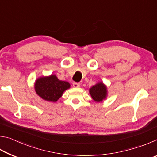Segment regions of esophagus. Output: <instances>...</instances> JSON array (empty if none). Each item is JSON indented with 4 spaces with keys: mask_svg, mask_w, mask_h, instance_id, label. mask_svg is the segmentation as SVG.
I'll use <instances>...</instances> for the list:
<instances>
[{
    "mask_svg": "<svg viewBox=\"0 0 157 157\" xmlns=\"http://www.w3.org/2000/svg\"><path fill=\"white\" fill-rule=\"evenodd\" d=\"M73 87H75V88H78V87L80 86V84L78 83V82H73Z\"/></svg>",
    "mask_w": 157,
    "mask_h": 157,
    "instance_id": "1",
    "label": "esophagus"
}]
</instances>
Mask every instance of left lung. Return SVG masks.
Listing matches in <instances>:
<instances>
[{
    "instance_id": "8db88e82",
    "label": "left lung",
    "mask_w": 157,
    "mask_h": 157,
    "mask_svg": "<svg viewBox=\"0 0 157 157\" xmlns=\"http://www.w3.org/2000/svg\"><path fill=\"white\" fill-rule=\"evenodd\" d=\"M90 94L95 102H102L107 96V88L102 82L93 86L89 90Z\"/></svg>"
}]
</instances>
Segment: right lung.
Instances as JSON below:
<instances>
[{
  "mask_svg": "<svg viewBox=\"0 0 157 157\" xmlns=\"http://www.w3.org/2000/svg\"><path fill=\"white\" fill-rule=\"evenodd\" d=\"M34 88L36 94L44 100L55 102L62 96L63 91L70 88V84L51 75L37 79Z\"/></svg>",
  "mask_w": 157,
  "mask_h": 157,
  "instance_id": "1",
  "label": "right lung"
}]
</instances>
